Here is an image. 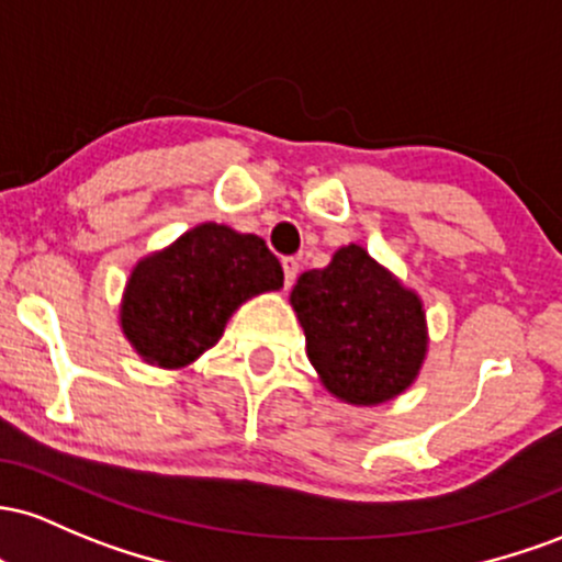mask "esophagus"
Here are the masks:
<instances>
[{
    "label": "esophagus",
    "instance_id": "obj_1",
    "mask_svg": "<svg viewBox=\"0 0 562 562\" xmlns=\"http://www.w3.org/2000/svg\"><path fill=\"white\" fill-rule=\"evenodd\" d=\"M281 268H283V286H292L294 279H297L300 273V262L294 260V257H286V260H281Z\"/></svg>",
    "mask_w": 562,
    "mask_h": 562
}]
</instances>
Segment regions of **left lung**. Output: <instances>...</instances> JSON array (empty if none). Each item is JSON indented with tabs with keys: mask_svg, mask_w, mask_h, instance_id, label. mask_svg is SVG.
Wrapping results in <instances>:
<instances>
[{
	"mask_svg": "<svg viewBox=\"0 0 562 562\" xmlns=\"http://www.w3.org/2000/svg\"><path fill=\"white\" fill-rule=\"evenodd\" d=\"M289 302L307 361L337 401L380 406L417 382L430 348L425 302L361 244L339 247L324 270L302 273Z\"/></svg>",
	"mask_w": 562,
	"mask_h": 562,
	"instance_id": "left-lung-1",
	"label": "left lung"
}]
</instances>
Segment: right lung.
Instances as JSON below:
<instances>
[{
    "instance_id": "add662e5",
    "label": "right lung",
    "mask_w": 562,
    "mask_h": 562,
    "mask_svg": "<svg viewBox=\"0 0 562 562\" xmlns=\"http://www.w3.org/2000/svg\"><path fill=\"white\" fill-rule=\"evenodd\" d=\"M281 286V262L260 236L201 223L135 262L119 326L145 363L186 369L220 342L244 302Z\"/></svg>"
}]
</instances>
